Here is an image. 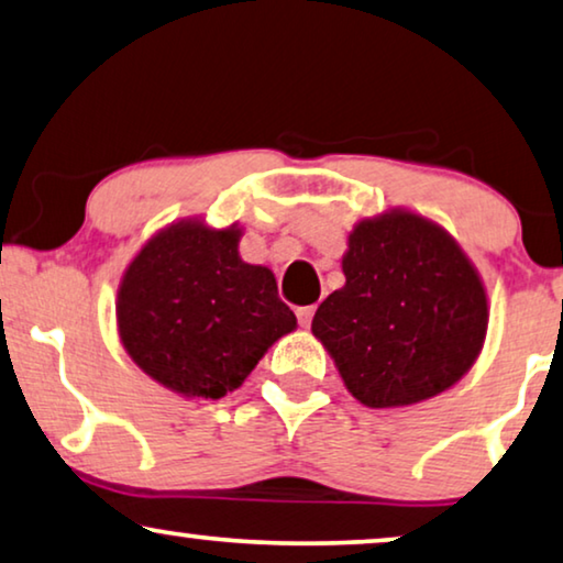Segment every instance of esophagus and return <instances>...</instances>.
Returning a JSON list of instances; mask_svg holds the SVG:
<instances>
[{
    "label": "esophagus",
    "instance_id": "34e87169",
    "mask_svg": "<svg viewBox=\"0 0 563 563\" xmlns=\"http://www.w3.org/2000/svg\"><path fill=\"white\" fill-rule=\"evenodd\" d=\"M313 313H316V306H300V308H296V316H298L300 327H311Z\"/></svg>",
    "mask_w": 563,
    "mask_h": 563
}]
</instances>
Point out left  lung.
I'll return each instance as SVG.
<instances>
[{"mask_svg": "<svg viewBox=\"0 0 563 563\" xmlns=\"http://www.w3.org/2000/svg\"><path fill=\"white\" fill-rule=\"evenodd\" d=\"M342 271L344 288L319 306L311 331L364 406L433 398L477 360L487 296L441 227L408 211L360 221Z\"/></svg>", "mask_w": 563, "mask_h": 563, "instance_id": "obj_1", "label": "left lung"}]
</instances>
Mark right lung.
Returning <instances> with one entry per match:
<instances>
[{"instance_id": "1", "label": "right lung", "mask_w": 563, "mask_h": 563, "mask_svg": "<svg viewBox=\"0 0 563 563\" xmlns=\"http://www.w3.org/2000/svg\"><path fill=\"white\" fill-rule=\"evenodd\" d=\"M240 229L184 221L126 267L117 319L130 357L186 398L236 390L267 346L296 329L267 267L242 263Z\"/></svg>"}]
</instances>
